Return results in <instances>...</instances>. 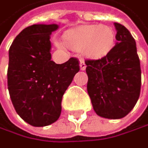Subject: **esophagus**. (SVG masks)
Listing matches in <instances>:
<instances>
[{
  "instance_id": "obj_1",
  "label": "esophagus",
  "mask_w": 148,
  "mask_h": 148,
  "mask_svg": "<svg viewBox=\"0 0 148 148\" xmlns=\"http://www.w3.org/2000/svg\"><path fill=\"white\" fill-rule=\"evenodd\" d=\"M86 62H85V61L84 60H80V69L82 71H84V70H86Z\"/></svg>"
}]
</instances>
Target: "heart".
Instances as JSON below:
<instances>
[{"mask_svg": "<svg viewBox=\"0 0 148 148\" xmlns=\"http://www.w3.org/2000/svg\"><path fill=\"white\" fill-rule=\"evenodd\" d=\"M116 34L114 29L105 25H86L72 28L63 35L66 46L75 51H82L84 55L92 60L105 58L114 48ZM58 47L62 43L56 41Z\"/></svg>", "mask_w": 148, "mask_h": 148, "instance_id": "1", "label": "heart"}]
</instances>
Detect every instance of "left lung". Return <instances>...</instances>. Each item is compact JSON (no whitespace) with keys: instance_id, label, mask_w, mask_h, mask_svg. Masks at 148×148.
Listing matches in <instances>:
<instances>
[{"instance_id":"1","label":"left lung","mask_w":148,"mask_h":148,"mask_svg":"<svg viewBox=\"0 0 148 148\" xmlns=\"http://www.w3.org/2000/svg\"><path fill=\"white\" fill-rule=\"evenodd\" d=\"M117 31L113 49L100 60L86 61L87 93L96 113L106 119H121L134 107L141 90V67L136 43L124 25Z\"/></svg>"}]
</instances>
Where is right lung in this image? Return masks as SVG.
I'll use <instances>...</instances> for the list:
<instances>
[{
  "label": "right lung",
  "mask_w": 148,
  "mask_h": 148,
  "mask_svg": "<svg viewBox=\"0 0 148 148\" xmlns=\"http://www.w3.org/2000/svg\"><path fill=\"white\" fill-rule=\"evenodd\" d=\"M56 24H38L16 36L9 49L8 89L15 111L35 127L49 125L59 119L62 99L79 72L76 58L57 64L51 61V35Z\"/></svg>",
  "instance_id": "1"
}]
</instances>
